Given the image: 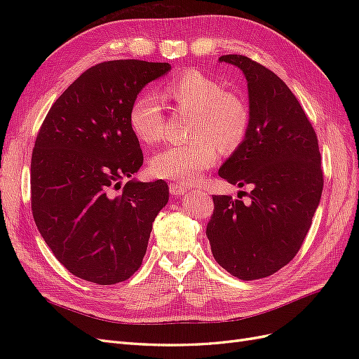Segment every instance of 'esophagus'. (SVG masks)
Masks as SVG:
<instances>
[{"instance_id": "34e87169", "label": "esophagus", "mask_w": 359, "mask_h": 359, "mask_svg": "<svg viewBox=\"0 0 359 359\" xmlns=\"http://www.w3.org/2000/svg\"><path fill=\"white\" fill-rule=\"evenodd\" d=\"M190 189L187 186H182V184H170L169 191L173 196H181V194H186Z\"/></svg>"}]
</instances>
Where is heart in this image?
I'll return each mask as SVG.
<instances>
[{"label":"heart","mask_w":359,"mask_h":359,"mask_svg":"<svg viewBox=\"0 0 359 359\" xmlns=\"http://www.w3.org/2000/svg\"><path fill=\"white\" fill-rule=\"evenodd\" d=\"M163 97L177 109L193 112L190 136L198 140L172 145L151 158L149 170L156 178L198 182L219 160V146L224 153H233L248 135L252 112L244 97L226 90L223 82L201 70L190 69L173 76L163 86ZM128 123L140 142L153 145L161 140L165 114L158 97H136Z\"/></svg>","instance_id":"obj_1"}]
</instances>
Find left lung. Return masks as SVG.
<instances>
[{
    "instance_id": "1",
    "label": "left lung",
    "mask_w": 359,
    "mask_h": 359,
    "mask_svg": "<svg viewBox=\"0 0 359 359\" xmlns=\"http://www.w3.org/2000/svg\"><path fill=\"white\" fill-rule=\"evenodd\" d=\"M219 60L243 70L252 112L245 140L219 175L252 191L248 203L214 194L206 236L227 273L257 280L287 265L310 229L323 189L319 142L297 97L274 72L244 55Z\"/></svg>"
}]
</instances>
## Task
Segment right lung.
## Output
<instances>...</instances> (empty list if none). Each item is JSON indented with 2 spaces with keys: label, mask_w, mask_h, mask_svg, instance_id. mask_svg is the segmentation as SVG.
<instances>
[{
  "label": "right lung",
  "mask_w": 359,
  "mask_h": 359,
  "mask_svg": "<svg viewBox=\"0 0 359 359\" xmlns=\"http://www.w3.org/2000/svg\"><path fill=\"white\" fill-rule=\"evenodd\" d=\"M168 62L115 60L85 70L43 121L31 157V210L52 253L76 277L115 285L132 277L153 222L169 201L163 180H121L144 163L128 123L144 86Z\"/></svg>",
  "instance_id": "obj_1"
}]
</instances>
